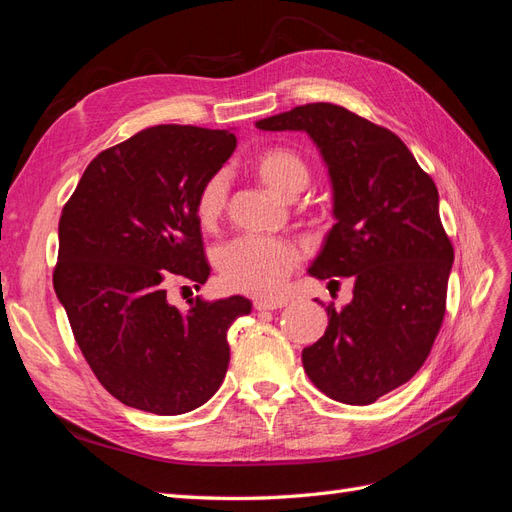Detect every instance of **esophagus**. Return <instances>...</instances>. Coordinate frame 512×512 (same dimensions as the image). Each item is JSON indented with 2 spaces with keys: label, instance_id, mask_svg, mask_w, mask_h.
I'll list each match as a JSON object with an SVG mask.
<instances>
[{
  "label": "esophagus",
  "instance_id": "obj_1",
  "mask_svg": "<svg viewBox=\"0 0 512 512\" xmlns=\"http://www.w3.org/2000/svg\"><path fill=\"white\" fill-rule=\"evenodd\" d=\"M286 301L284 299H256L254 307L258 312H265V309H277V307H284Z\"/></svg>",
  "mask_w": 512,
  "mask_h": 512
}]
</instances>
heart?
I'll return each mask as SVG.
<instances>
[{
    "label": "heart",
    "instance_id": "b5f03b06",
    "mask_svg": "<svg viewBox=\"0 0 512 512\" xmlns=\"http://www.w3.org/2000/svg\"><path fill=\"white\" fill-rule=\"evenodd\" d=\"M254 170L258 179L284 200L299 196L309 181V170L303 158L282 147L258 153ZM226 196L228 181L224 173H215L203 183L194 205L200 226L211 228L218 224L226 207ZM297 262L299 254L292 245L262 237H239L224 245L215 256L222 280L230 288L252 294H273L280 290Z\"/></svg>",
    "mask_w": 512,
    "mask_h": 512
}]
</instances>
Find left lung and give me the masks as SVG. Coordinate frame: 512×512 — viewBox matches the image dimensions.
<instances>
[{"instance_id":"1","label":"left lung","mask_w":512,"mask_h":512,"mask_svg":"<svg viewBox=\"0 0 512 512\" xmlns=\"http://www.w3.org/2000/svg\"><path fill=\"white\" fill-rule=\"evenodd\" d=\"M256 128L314 141L329 170L335 224L307 273L354 282L348 305H327L329 327L303 350V367L327 397L374 404L421 369L442 327L455 254L436 183L397 134L344 106H294Z\"/></svg>"}]
</instances>
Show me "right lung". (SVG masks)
<instances>
[{
  "label": "right lung",
  "mask_w": 512,
  "mask_h": 512,
  "mask_svg": "<svg viewBox=\"0 0 512 512\" xmlns=\"http://www.w3.org/2000/svg\"><path fill=\"white\" fill-rule=\"evenodd\" d=\"M230 130L153 126L94 158L61 211L53 286L76 344L121 404L162 416L209 401L226 376V333L250 299L196 297L181 312L170 277L207 282L196 196L232 156Z\"/></svg>",
  "instance_id": "1"
}]
</instances>
